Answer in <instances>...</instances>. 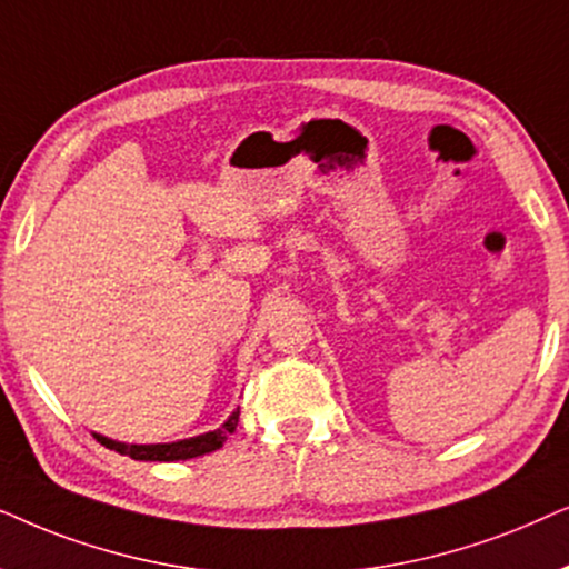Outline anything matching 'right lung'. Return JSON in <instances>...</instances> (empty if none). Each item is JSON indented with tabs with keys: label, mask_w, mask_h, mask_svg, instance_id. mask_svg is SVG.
Instances as JSON below:
<instances>
[{
	"label": "right lung",
	"mask_w": 569,
	"mask_h": 569,
	"mask_svg": "<svg viewBox=\"0 0 569 569\" xmlns=\"http://www.w3.org/2000/svg\"><path fill=\"white\" fill-rule=\"evenodd\" d=\"M237 423H239V408L237 411H231L229 419H226L218 429L206 431V435H197V437L177 439V442L130 445V442H119V439H109V437L98 435V431H93V437L101 445H106L109 450H117L119 456H130L132 460H153V463H171V460L200 458V456H206V452L223 448V442L229 439L231 431L237 429Z\"/></svg>",
	"instance_id": "add662e5"
}]
</instances>
